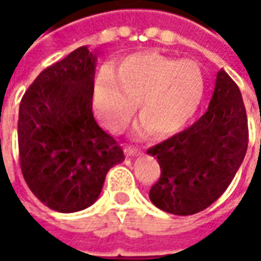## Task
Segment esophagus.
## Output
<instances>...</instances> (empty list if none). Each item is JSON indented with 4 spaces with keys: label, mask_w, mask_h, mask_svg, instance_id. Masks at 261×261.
<instances>
[{
    "label": "esophagus",
    "mask_w": 261,
    "mask_h": 261,
    "mask_svg": "<svg viewBox=\"0 0 261 261\" xmlns=\"http://www.w3.org/2000/svg\"><path fill=\"white\" fill-rule=\"evenodd\" d=\"M124 152L127 156H134V155H138L141 153V148L138 147H133V145H127L124 149Z\"/></svg>",
    "instance_id": "obj_1"
}]
</instances>
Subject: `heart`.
Wrapping results in <instances>:
<instances>
[{
  "instance_id": "obj_1",
  "label": "heart",
  "mask_w": 261,
  "mask_h": 261,
  "mask_svg": "<svg viewBox=\"0 0 261 261\" xmlns=\"http://www.w3.org/2000/svg\"><path fill=\"white\" fill-rule=\"evenodd\" d=\"M205 76L198 63L158 53H140L120 61L116 75H99L95 99L99 112L114 130H121L140 100L141 121L136 134L155 130L172 134L185 127L200 108Z\"/></svg>"
}]
</instances>
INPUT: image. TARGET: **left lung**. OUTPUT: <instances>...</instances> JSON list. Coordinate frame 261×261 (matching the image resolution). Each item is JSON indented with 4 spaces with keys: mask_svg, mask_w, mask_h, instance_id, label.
I'll list each match as a JSON object with an SVG mask.
<instances>
[{
    "mask_svg": "<svg viewBox=\"0 0 261 261\" xmlns=\"http://www.w3.org/2000/svg\"><path fill=\"white\" fill-rule=\"evenodd\" d=\"M249 142L246 109L229 75L217 74L208 110L186 130L147 152L158 159L161 177L149 200L165 213L193 215L217 201L243 162Z\"/></svg>",
    "mask_w": 261,
    "mask_h": 261,
    "instance_id": "left-lung-1",
    "label": "left lung"
}]
</instances>
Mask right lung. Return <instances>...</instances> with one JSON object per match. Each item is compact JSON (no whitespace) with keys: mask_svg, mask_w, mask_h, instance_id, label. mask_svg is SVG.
<instances>
[{"mask_svg":"<svg viewBox=\"0 0 261 261\" xmlns=\"http://www.w3.org/2000/svg\"><path fill=\"white\" fill-rule=\"evenodd\" d=\"M96 53L86 46L43 69L19 105L20 170L31 192L59 213L85 210L110 168L124 161L93 117Z\"/></svg>","mask_w":261,"mask_h":261,"instance_id":"right-lung-1","label":"right lung"}]
</instances>
